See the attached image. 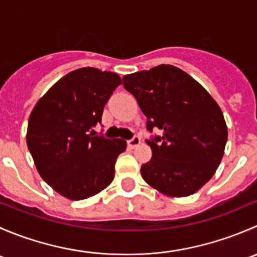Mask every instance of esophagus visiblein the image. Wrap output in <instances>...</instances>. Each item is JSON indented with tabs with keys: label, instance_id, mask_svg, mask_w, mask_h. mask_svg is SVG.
Wrapping results in <instances>:
<instances>
[{
	"label": "esophagus",
	"instance_id": "34e87169",
	"mask_svg": "<svg viewBox=\"0 0 257 257\" xmlns=\"http://www.w3.org/2000/svg\"><path fill=\"white\" fill-rule=\"evenodd\" d=\"M139 144H141V138H139V137H134L133 139L128 141V147L131 148V149H134V148L138 147Z\"/></svg>",
	"mask_w": 257,
	"mask_h": 257
}]
</instances>
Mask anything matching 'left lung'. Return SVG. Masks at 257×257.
<instances>
[{
	"instance_id": "left-lung-1",
	"label": "left lung",
	"mask_w": 257,
	"mask_h": 257,
	"mask_svg": "<svg viewBox=\"0 0 257 257\" xmlns=\"http://www.w3.org/2000/svg\"><path fill=\"white\" fill-rule=\"evenodd\" d=\"M162 137L147 141L152 159L142 165L145 183L172 198H183L203 188L216 172L227 141L224 114L208 90L186 72L170 64L123 77Z\"/></svg>"
}]
</instances>
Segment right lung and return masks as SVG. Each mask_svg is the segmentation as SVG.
I'll list each match as a JSON object with an SVG mask.
<instances>
[{"label": "right lung", "mask_w": 257, "mask_h": 257, "mask_svg": "<svg viewBox=\"0 0 257 257\" xmlns=\"http://www.w3.org/2000/svg\"><path fill=\"white\" fill-rule=\"evenodd\" d=\"M121 84L113 72L76 69L54 83L36 103L27 126V147L37 172L53 190L69 200L97 195L114 179L123 139L95 136L104 105Z\"/></svg>", "instance_id": "add662e5"}]
</instances>
